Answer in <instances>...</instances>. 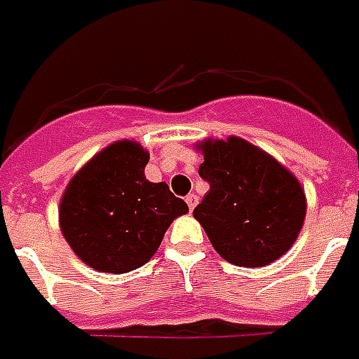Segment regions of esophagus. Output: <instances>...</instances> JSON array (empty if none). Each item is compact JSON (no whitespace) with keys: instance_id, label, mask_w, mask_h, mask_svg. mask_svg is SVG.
<instances>
[{"instance_id":"34e87169","label":"esophagus","mask_w":359,"mask_h":359,"mask_svg":"<svg viewBox=\"0 0 359 359\" xmlns=\"http://www.w3.org/2000/svg\"><path fill=\"white\" fill-rule=\"evenodd\" d=\"M185 202H187V206H189V210H191V212H193L196 204H198V196H196L195 193H191V195H187Z\"/></svg>"}]
</instances>
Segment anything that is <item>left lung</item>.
I'll return each mask as SVG.
<instances>
[{"instance_id": "8db88e82", "label": "left lung", "mask_w": 359, "mask_h": 359, "mask_svg": "<svg viewBox=\"0 0 359 359\" xmlns=\"http://www.w3.org/2000/svg\"><path fill=\"white\" fill-rule=\"evenodd\" d=\"M198 176L210 191L193 215L221 257L238 266H265L297 241L306 198L292 172L236 136L204 140Z\"/></svg>"}]
</instances>
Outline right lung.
Here are the masks:
<instances>
[{"label": "right lung", "mask_w": 359, "mask_h": 359, "mask_svg": "<svg viewBox=\"0 0 359 359\" xmlns=\"http://www.w3.org/2000/svg\"><path fill=\"white\" fill-rule=\"evenodd\" d=\"M149 153L121 140L94 155L67 183L60 229L79 259L100 272L134 271L157 252L166 229L187 204L166 183L145 177Z\"/></svg>", "instance_id": "add662e5"}]
</instances>
